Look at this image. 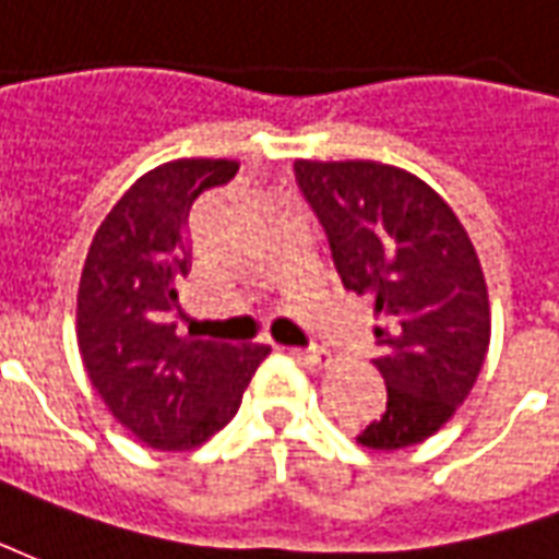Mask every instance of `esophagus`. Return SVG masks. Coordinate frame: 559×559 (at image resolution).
I'll return each instance as SVG.
<instances>
[{
    "instance_id": "1",
    "label": "esophagus",
    "mask_w": 559,
    "mask_h": 559,
    "mask_svg": "<svg viewBox=\"0 0 559 559\" xmlns=\"http://www.w3.org/2000/svg\"><path fill=\"white\" fill-rule=\"evenodd\" d=\"M292 354L297 360H304L307 366H319V369L333 364V354L324 352V348H292Z\"/></svg>"
}]
</instances>
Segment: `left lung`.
Listing matches in <instances>:
<instances>
[{"mask_svg": "<svg viewBox=\"0 0 559 559\" xmlns=\"http://www.w3.org/2000/svg\"><path fill=\"white\" fill-rule=\"evenodd\" d=\"M297 187L328 231L342 285L372 297V364L386 411L357 441L402 450L455 414L486 360L491 309L479 255L417 175L378 160H297Z\"/></svg>", "mask_w": 559, "mask_h": 559, "instance_id": "8db88e82", "label": "left lung"}]
</instances>
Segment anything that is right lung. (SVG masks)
Listing matches in <instances>:
<instances>
[{
	"instance_id": "right-lung-1",
	"label": "right lung",
	"mask_w": 559,
	"mask_h": 559,
	"mask_svg": "<svg viewBox=\"0 0 559 559\" xmlns=\"http://www.w3.org/2000/svg\"><path fill=\"white\" fill-rule=\"evenodd\" d=\"M235 160L181 157L151 169L95 231L76 292V342L97 396L151 450H193L240 408L267 345L178 336L190 274L187 214Z\"/></svg>"
}]
</instances>
